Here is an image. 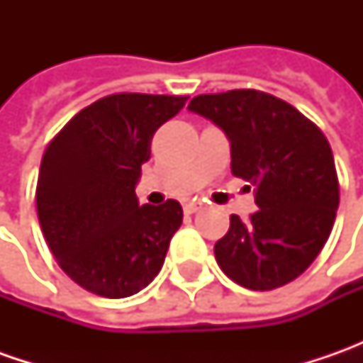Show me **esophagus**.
Returning a JSON list of instances; mask_svg holds the SVG:
<instances>
[{
  "label": "esophagus",
  "mask_w": 363,
  "mask_h": 363,
  "mask_svg": "<svg viewBox=\"0 0 363 363\" xmlns=\"http://www.w3.org/2000/svg\"><path fill=\"white\" fill-rule=\"evenodd\" d=\"M184 210L188 212V214H194V212H198V210H202V203L198 202H189L184 206Z\"/></svg>",
  "instance_id": "1"
}]
</instances>
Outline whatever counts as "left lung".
<instances>
[{
  "label": "left lung",
  "mask_w": 363,
  "mask_h": 363,
  "mask_svg": "<svg viewBox=\"0 0 363 363\" xmlns=\"http://www.w3.org/2000/svg\"><path fill=\"white\" fill-rule=\"evenodd\" d=\"M188 108L210 119L230 141L232 174L255 186L258 210L214 246L234 283L271 291L309 269L328 242L340 206L329 141L295 106L269 92L198 94Z\"/></svg>",
  "instance_id": "obj_1"
}]
</instances>
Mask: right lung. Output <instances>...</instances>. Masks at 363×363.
<instances>
[{
	"label": "right lung",
	"instance_id": "right-lung-1",
	"mask_svg": "<svg viewBox=\"0 0 363 363\" xmlns=\"http://www.w3.org/2000/svg\"><path fill=\"white\" fill-rule=\"evenodd\" d=\"M186 101L141 92L99 99L44 151L35 186L40 226L60 269L94 295L131 297L163 267L182 206H139L135 186L153 135Z\"/></svg>",
	"mask_w": 363,
	"mask_h": 363
}]
</instances>
